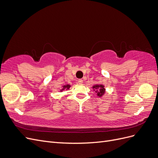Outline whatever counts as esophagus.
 I'll use <instances>...</instances> for the list:
<instances>
[{
  "label": "esophagus",
  "mask_w": 158,
  "mask_h": 158,
  "mask_svg": "<svg viewBox=\"0 0 158 158\" xmlns=\"http://www.w3.org/2000/svg\"><path fill=\"white\" fill-rule=\"evenodd\" d=\"M83 81L82 79H79V80L77 81V83H78L79 84H80V85L83 84Z\"/></svg>",
  "instance_id": "esophagus-1"
}]
</instances>
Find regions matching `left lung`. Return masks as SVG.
<instances>
[{"instance_id":"8db88e82","label":"left lung","mask_w":158,"mask_h":158,"mask_svg":"<svg viewBox=\"0 0 158 158\" xmlns=\"http://www.w3.org/2000/svg\"><path fill=\"white\" fill-rule=\"evenodd\" d=\"M92 88L94 89V90H97L95 92L97 93V95L99 97H102L106 92V89H104V86L102 85H96L93 86Z\"/></svg>"}]
</instances>
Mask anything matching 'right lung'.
<instances>
[{
  "instance_id": "add662e5",
  "label": "right lung",
  "mask_w": 158,
  "mask_h": 158,
  "mask_svg": "<svg viewBox=\"0 0 158 158\" xmlns=\"http://www.w3.org/2000/svg\"><path fill=\"white\" fill-rule=\"evenodd\" d=\"M70 86L69 85H64V86H62V89L60 90V91H62V90H68V89H69V88H70Z\"/></svg>"
}]
</instances>
